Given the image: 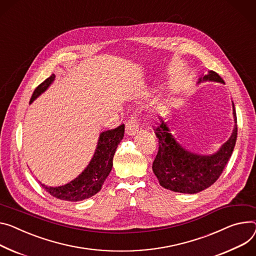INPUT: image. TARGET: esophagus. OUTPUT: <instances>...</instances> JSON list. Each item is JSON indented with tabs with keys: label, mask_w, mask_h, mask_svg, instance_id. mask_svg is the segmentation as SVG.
I'll return each mask as SVG.
<instances>
[{
	"label": "esophagus",
	"mask_w": 256,
	"mask_h": 256,
	"mask_svg": "<svg viewBox=\"0 0 256 256\" xmlns=\"http://www.w3.org/2000/svg\"><path fill=\"white\" fill-rule=\"evenodd\" d=\"M138 129H140V123L138 121H137L136 118L132 116L131 119L126 123V134L129 135V136H132V135H135L136 132H138Z\"/></svg>",
	"instance_id": "1"
}]
</instances>
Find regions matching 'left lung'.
Masks as SVG:
<instances>
[{
    "instance_id": "obj_1",
    "label": "left lung",
    "mask_w": 256,
    "mask_h": 256,
    "mask_svg": "<svg viewBox=\"0 0 256 256\" xmlns=\"http://www.w3.org/2000/svg\"><path fill=\"white\" fill-rule=\"evenodd\" d=\"M207 81L224 83L213 70L199 78L198 84ZM232 114L234 126L232 135L212 154H200L184 148L172 135L167 123L160 118V125L154 129L159 140V150L152 163V171L163 188L176 192L196 194L218 180L237 140V116L234 102Z\"/></svg>"
}]
</instances>
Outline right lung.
I'll list each match as a JSON object with an SVG mask.
<instances>
[{"label":"right lung","instance_id":"add662e5","mask_svg":"<svg viewBox=\"0 0 256 256\" xmlns=\"http://www.w3.org/2000/svg\"><path fill=\"white\" fill-rule=\"evenodd\" d=\"M54 80L55 74H52L43 83L38 85L32 93L30 104L44 93ZM124 132V125L102 132L91 161L82 173L78 175V178L60 186H48L40 182L42 188L55 198L70 202L82 201L97 194L102 190L104 180L112 171L114 154L118 144L123 140Z\"/></svg>","mask_w":256,"mask_h":256}]
</instances>
